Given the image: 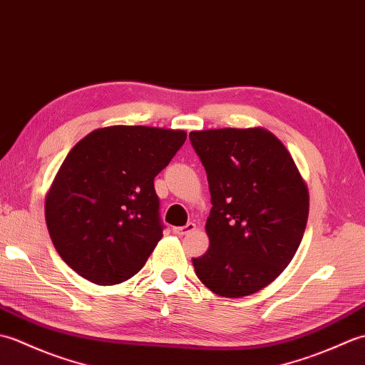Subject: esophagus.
Returning <instances> with one entry per match:
<instances>
[{
    "mask_svg": "<svg viewBox=\"0 0 365 365\" xmlns=\"http://www.w3.org/2000/svg\"><path fill=\"white\" fill-rule=\"evenodd\" d=\"M196 229V224L195 222H188L187 226H178V227H173V232L175 235H187L190 232H192Z\"/></svg>",
    "mask_w": 365,
    "mask_h": 365,
    "instance_id": "34e87169",
    "label": "esophagus"
}]
</instances>
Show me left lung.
Wrapping results in <instances>:
<instances>
[{"mask_svg": "<svg viewBox=\"0 0 365 365\" xmlns=\"http://www.w3.org/2000/svg\"><path fill=\"white\" fill-rule=\"evenodd\" d=\"M205 168L210 246L192 259L207 289L226 298L262 290L292 262L304 235L309 192L292 155L265 128L191 131Z\"/></svg>", "mask_w": 365, "mask_h": 365, "instance_id": "obj_1", "label": "left lung"}]
</instances>
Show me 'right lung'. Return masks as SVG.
<instances>
[{
    "label": "right lung",
    "mask_w": 365,
    "mask_h": 365,
    "mask_svg": "<svg viewBox=\"0 0 365 365\" xmlns=\"http://www.w3.org/2000/svg\"><path fill=\"white\" fill-rule=\"evenodd\" d=\"M185 139L183 130L113 125L68 152L46 195L45 221L75 273L113 285L144 267L163 237L153 178Z\"/></svg>",
    "instance_id": "right-lung-1"
}]
</instances>
